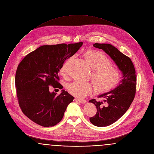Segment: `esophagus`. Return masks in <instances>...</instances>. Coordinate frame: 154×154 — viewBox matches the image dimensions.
Masks as SVG:
<instances>
[{
	"mask_svg": "<svg viewBox=\"0 0 154 154\" xmlns=\"http://www.w3.org/2000/svg\"><path fill=\"white\" fill-rule=\"evenodd\" d=\"M75 100L77 101V102H79L81 103H82V104H84V103H86V100L80 99H78V98H76V99H75Z\"/></svg>",
	"mask_w": 154,
	"mask_h": 154,
	"instance_id": "esophagus-1",
	"label": "esophagus"
}]
</instances>
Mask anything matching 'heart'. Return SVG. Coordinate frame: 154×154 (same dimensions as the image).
I'll return each instance as SVG.
<instances>
[{
	"mask_svg": "<svg viewBox=\"0 0 154 154\" xmlns=\"http://www.w3.org/2000/svg\"><path fill=\"white\" fill-rule=\"evenodd\" d=\"M84 58L93 69V81L98 93L107 92L116 88L122 79V72L113 67L111 60L102 52L89 50L84 54ZM60 72L64 74L66 65L64 64ZM66 89L73 96L83 97L92 92V83L75 81L66 85Z\"/></svg>",
	"mask_w": 154,
	"mask_h": 154,
	"instance_id": "obj_1",
	"label": "heart"
}]
</instances>
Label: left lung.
I'll list each match as a JSON object with an SVG mask.
<instances>
[{
	"instance_id": "8db88e82",
	"label": "left lung",
	"mask_w": 154,
	"mask_h": 154,
	"mask_svg": "<svg viewBox=\"0 0 154 154\" xmlns=\"http://www.w3.org/2000/svg\"><path fill=\"white\" fill-rule=\"evenodd\" d=\"M93 46L108 54L123 75L122 81L115 89L99 96L104 99L103 101L89 100L97 109V113L90 118V122L95 126L103 127L117 122L130 107L135 94L137 75L131 59L115 47L99 43H95Z\"/></svg>"
}]
</instances>
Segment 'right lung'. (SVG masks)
I'll list each match as a JSON object with an SVG mask.
<instances>
[{"label":"right lung","mask_w":154,"mask_h":154,"mask_svg":"<svg viewBox=\"0 0 154 154\" xmlns=\"http://www.w3.org/2000/svg\"><path fill=\"white\" fill-rule=\"evenodd\" d=\"M83 42L45 45L27 54L17 66L15 76L21 109L33 122L45 127L60 123L74 97L65 90L59 95L49 86L62 89L58 75L63 63L82 47Z\"/></svg>","instance_id":"obj_1"}]
</instances>
